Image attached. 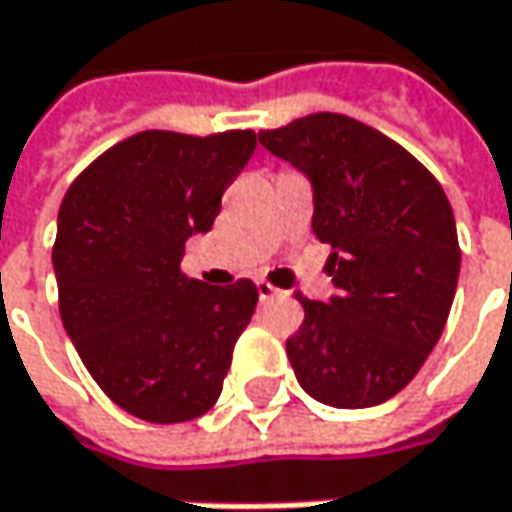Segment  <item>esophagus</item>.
I'll use <instances>...</instances> for the list:
<instances>
[{
	"label": "esophagus",
	"instance_id": "obj_1",
	"mask_svg": "<svg viewBox=\"0 0 512 512\" xmlns=\"http://www.w3.org/2000/svg\"><path fill=\"white\" fill-rule=\"evenodd\" d=\"M257 295H260V301L266 304V301L278 298V295H281V289H278V286H272L269 281H257Z\"/></svg>",
	"mask_w": 512,
	"mask_h": 512
}]
</instances>
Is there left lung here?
Here are the masks:
<instances>
[{"mask_svg":"<svg viewBox=\"0 0 512 512\" xmlns=\"http://www.w3.org/2000/svg\"><path fill=\"white\" fill-rule=\"evenodd\" d=\"M260 144L313 182L316 240L330 243L336 295H298L304 321L286 339L301 388L324 406L368 408L403 391L452 310L461 246L432 170L379 130L313 112Z\"/></svg>","mask_w":512,"mask_h":512,"instance_id":"1","label":"left lung"}]
</instances>
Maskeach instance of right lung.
I'll list each match as a JSON object with an SVG mask.
<instances>
[{
  "mask_svg": "<svg viewBox=\"0 0 512 512\" xmlns=\"http://www.w3.org/2000/svg\"><path fill=\"white\" fill-rule=\"evenodd\" d=\"M255 130H144L86 167L63 196L54 240L60 318L106 397L147 423H185L220 400L257 286L182 272L255 153Z\"/></svg>",
  "mask_w": 512,
  "mask_h": 512,
  "instance_id": "right-lung-1",
  "label": "right lung"
}]
</instances>
